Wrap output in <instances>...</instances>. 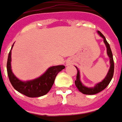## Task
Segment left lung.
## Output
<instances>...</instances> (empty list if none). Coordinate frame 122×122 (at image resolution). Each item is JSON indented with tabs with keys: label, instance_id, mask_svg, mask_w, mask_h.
Masks as SVG:
<instances>
[{
	"label": "left lung",
	"instance_id": "obj_1",
	"mask_svg": "<svg viewBox=\"0 0 122 122\" xmlns=\"http://www.w3.org/2000/svg\"><path fill=\"white\" fill-rule=\"evenodd\" d=\"M97 33L99 34V35L101 37H102L103 39V42L106 45L107 48V54L108 55V57L110 58V67L109 69V71L107 73V75L104 79H103L101 82H99L98 83H97L94 87H87L82 83V82L80 80V72L78 68L75 67L77 70V78L76 80L75 81V84L76 87H77L78 90L81 92L83 94L85 95H94L96 93H98L100 92H102V90L106 88L107 86L109 85V83L111 81L113 77V71H114V63H113V55L112 53V50L110 49V46L109 43L107 42L106 37L103 36L102 33L100 31H97Z\"/></svg>",
	"mask_w": 122,
	"mask_h": 122
}]
</instances>
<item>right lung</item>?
Here are the masks:
<instances>
[{
	"mask_svg": "<svg viewBox=\"0 0 122 122\" xmlns=\"http://www.w3.org/2000/svg\"><path fill=\"white\" fill-rule=\"evenodd\" d=\"M13 45L14 44L9 52L6 64L7 73L12 87L17 92L29 97H38L46 95L53 85L58 73L65 67L63 65L52 66L40 77L32 80L23 81L14 75L11 69V50Z\"/></svg>",
	"mask_w": 122,
	"mask_h": 122,
	"instance_id": "right-lung-1",
	"label": "right lung"
}]
</instances>
